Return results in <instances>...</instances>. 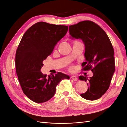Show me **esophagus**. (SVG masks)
I'll return each mask as SVG.
<instances>
[{
    "mask_svg": "<svg viewBox=\"0 0 127 127\" xmlns=\"http://www.w3.org/2000/svg\"><path fill=\"white\" fill-rule=\"evenodd\" d=\"M71 78L72 80H74V81H77V77L76 76H72L71 77Z\"/></svg>",
    "mask_w": 127,
    "mask_h": 127,
    "instance_id": "1",
    "label": "esophagus"
}]
</instances>
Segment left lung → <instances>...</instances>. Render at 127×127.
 I'll list each match as a JSON object with an SVG mask.
<instances>
[{
	"label": "left lung",
	"instance_id": "1",
	"mask_svg": "<svg viewBox=\"0 0 127 127\" xmlns=\"http://www.w3.org/2000/svg\"><path fill=\"white\" fill-rule=\"evenodd\" d=\"M72 39H81L85 45V62L83 70H91L93 76H80L79 79L87 82L88 90L80 96L88 100L100 98L108 90L115 71L114 49L108 36L93 22L84 21L69 26Z\"/></svg>",
	"mask_w": 127,
	"mask_h": 127
}]
</instances>
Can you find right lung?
Returning a JSON list of instances; mask_svg holds the SVG:
<instances>
[{
  "label": "right lung",
  "instance_id": "obj_1",
  "mask_svg": "<svg viewBox=\"0 0 127 127\" xmlns=\"http://www.w3.org/2000/svg\"><path fill=\"white\" fill-rule=\"evenodd\" d=\"M68 26L40 22L26 31L15 56L16 74L24 94L34 102H47L54 96L56 86L69 76L58 72L43 74V61L52 53L56 45L66 35Z\"/></svg>",
  "mask_w": 127,
  "mask_h": 127
}]
</instances>
